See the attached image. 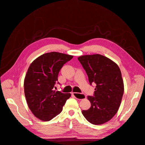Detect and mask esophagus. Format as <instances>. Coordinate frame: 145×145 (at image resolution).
Returning <instances> with one entry per match:
<instances>
[{
	"label": "esophagus",
	"instance_id": "34e87169",
	"mask_svg": "<svg viewBox=\"0 0 145 145\" xmlns=\"http://www.w3.org/2000/svg\"><path fill=\"white\" fill-rule=\"evenodd\" d=\"M72 95L78 99H83L86 98V96L84 94H81L76 92H72Z\"/></svg>",
	"mask_w": 145,
	"mask_h": 145
}]
</instances>
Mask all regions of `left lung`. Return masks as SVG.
I'll return each mask as SVG.
<instances>
[{
	"instance_id": "obj_1",
	"label": "left lung",
	"mask_w": 145,
	"mask_h": 145,
	"mask_svg": "<svg viewBox=\"0 0 145 145\" xmlns=\"http://www.w3.org/2000/svg\"><path fill=\"white\" fill-rule=\"evenodd\" d=\"M91 85L96 86L93 96H88L91 107L82 113L89 123L102 124L117 113L124 93L121 73L118 65L101 54L85 55L78 57Z\"/></svg>"
}]
</instances>
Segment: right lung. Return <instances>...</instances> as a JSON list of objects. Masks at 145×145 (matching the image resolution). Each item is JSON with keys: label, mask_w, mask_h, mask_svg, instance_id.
<instances>
[{"label": "right lung", "mask_w": 145, "mask_h": 145, "mask_svg": "<svg viewBox=\"0 0 145 145\" xmlns=\"http://www.w3.org/2000/svg\"><path fill=\"white\" fill-rule=\"evenodd\" d=\"M72 58L73 56L58 52L47 53L30 65L24 79L25 95L30 110L41 120L50 121L59 114L71 97V93L54 88L60 69Z\"/></svg>", "instance_id": "add662e5"}]
</instances>
